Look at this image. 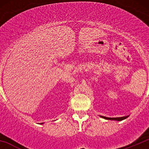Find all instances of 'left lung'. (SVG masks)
Returning a JSON list of instances; mask_svg holds the SVG:
<instances>
[{"mask_svg": "<svg viewBox=\"0 0 149 149\" xmlns=\"http://www.w3.org/2000/svg\"><path fill=\"white\" fill-rule=\"evenodd\" d=\"M101 118H104V119H108V120L122 121V120H123V119H125L126 118H127V117H128V116H123V117H116V118H109V117L102 116H101Z\"/></svg>", "mask_w": 149, "mask_h": 149, "instance_id": "obj_1", "label": "left lung"}]
</instances>
